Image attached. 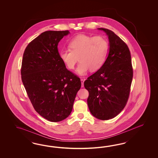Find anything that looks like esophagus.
Segmentation results:
<instances>
[{"label": "esophagus", "mask_w": 158, "mask_h": 158, "mask_svg": "<svg viewBox=\"0 0 158 158\" xmlns=\"http://www.w3.org/2000/svg\"><path fill=\"white\" fill-rule=\"evenodd\" d=\"M81 87H84V81H85V79H81Z\"/></svg>", "instance_id": "esophagus-1"}]
</instances>
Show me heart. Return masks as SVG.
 Instances as JSON below:
<instances>
[{
  "mask_svg": "<svg viewBox=\"0 0 158 158\" xmlns=\"http://www.w3.org/2000/svg\"><path fill=\"white\" fill-rule=\"evenodd\" d=\"M69 50L63 49L59 57L69 69H73L77 61L79 64L77 72L83 76L90 69L96 71L102 67L107 57L109 44L101 36L80 35L72 39L68 44Z\"/></svg>",
  "mask_w": 158,
  "mask_h": 158,
  "instance_id": "b5f03b06",
  "label": "heart"
}]
</instances>
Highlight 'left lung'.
Returning a JSON list of instances; mask_svg holds the SVG:
<instances>
[{
	"instance_id": "8db88e82",
	"label": "left lung",
	"mask_w": 158,
	"mask_h": 158,
	"mask_svg": "<svg viewBox=\"0 0 158 158\" xmlns=\"http://www.w3.org/2000/svg\"><path fill=\"white\" fill-rule=\"evenodd\" d=\"M109 39V53L104 65L84 82L89 93L87 104L98 119L115 118L123 110L129 97L133 79L131 55L127 44L108 29L98 28Z\"/></svg>"
}]
</instances>
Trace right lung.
Segmentation results:
<instances>
[{"instance_id":"1","label":"right lung","mask_w":158,"mask_h":158,"mask_svg":"<svg viewBox=\"0 0 158 158\" xmlns=\"http://www.w3.org/2000/svg\"><path fill=\"white\" fill-rule=\"evenodd\" d=\"M68 31H48L29 43L23 54L21 79L34 109L57 122L71 113L80 78L68 70L59 57L58 44Z\"/></svg>"}]
</instances>
